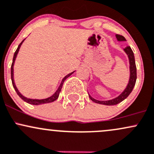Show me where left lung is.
<instances>
[{
    "mask_svg": "<svg viewBox=\"0 0 154 154\" xmlns=\"http://www.w3.org/2000/svg\"><path fill=\"white\" fill-rule=\"evenodd\" d=\"M116 36L118 41H126L125 38H124L123 35L116 34ZM124 51H125V52L127 53V55H128V57L129 60V65H130V77H129L128 85L127 86L126 89H124V91L120 94V95L113 100H107V101H100V100H97L95 99H94V98L91 97L90 95H89V98H90L93 102H94V103L105 105H117L119 104V103L123 101L124 100H125L126 98L129 95V94L132 92L133 88H134V85H135L136 79H137V68H136L135 61H134V53H133L130 46H127V47L124 49Z\"/></svg>",
    "mask_w": 154,
    "mask_h": 154,
    "instance_id": "left-lung-1",
    "label": "left lung"
}]
</instances>
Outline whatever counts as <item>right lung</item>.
Instances as JSON below:
<instances>
[{
	"instance_id": "1",
	"label": "right lung",
	"mask_w": 154,
	"mask_h": 154,
	"mask_svg": "<svg viewBox=\"0 0 154 154\" xmlns=\"http://www.w3.org/2000/svg\"><path fill=\"white\" fill-rule=\"evenodd\" d=\"M25 40V39H24ZM23 41H22L21 43H20V45L18 46V47H17V49L16 50V51L14 52V57H13V61H12V64H11V82H12V85H13L15 91H16L17 94H18L19 96H20V97L21 98L22 100H23L24 101L26 102V103H29V104H31V105H41V104H44V103H51V102H54V100H56L58 98L59 95H60V92L61 91V89H62V87H63V83L65 81V79H67V78L70 76V75L73 72H70V73L68 74V75H66V76H65L63 78V81H62L61 84H60V86L58 87L57 90L55 91V93L54 94H52L51 97H49L48 98H46V99H43V100H32V99H28V98L25 97H24L23 95H22L21 94H20V91H18V89H17V88L16 87V86H15V84H14V69H13V67H14V61H15V59L17 57V55L18 54V51L19 50H20V46H21V45L22 43H23Z\"/></svg>"
}]
</instances>
